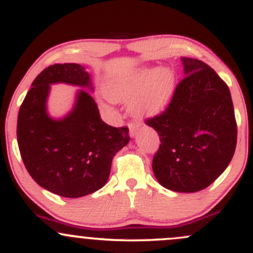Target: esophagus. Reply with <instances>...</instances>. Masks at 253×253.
<instances>
[{
  "mask_svg": "<svg viewBox=\"0 0 253 253\" xmlns=\"http://www.w3.org/2000/svg\"><path fill=\"white\" fill-rule=\"evenodd\" d=\"M140 127V124H136V123H130L128 125V129H129V135L130 136H134L136 134V130L139 129Z\"/></svg>",
  "mask_w": 253,
  "mask_h": 253,
  "instance_id": "esophagus-1",
  "label": "esophagus"
}]
</instances>
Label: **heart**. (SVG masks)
I'll use <instances>...</instances> for the list:
<instances>
[{"label": "heart", "instance_id": "obj_1", "mask_svg": "<svg viewBox=\"0 0 253 253\" xmlns=\"http://www.w3.org/2000/svg\"><path fill=\"white\" fill-rule=\"evenodd\" d=\"M176 86L175 72L170 68H144L104 86L112 101H132V112L138 117H156L168 108Z\"/></svg>", "mask_w": 253, "mask_h": 253}]
</instances>
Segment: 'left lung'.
<instances>
[{
  "label": "left lung",
  "mask_w": 253,
  "mask_h": 253,
  "mask_svg": "<svg viewBox=\"0 0 253 253\" xmlns=\"http://www.w3.org/2000/svg\"><path fill=\"white\" fill-rule=\"evenodd\" d=\"M185 77L161 115L147 119L161 145L153 157L156 178L167 189L195 193L228 167L237 145L231 92L210 65L182 58Z\"/></svg>",
  "instance_id": "8db88e82"
}]
</instances>
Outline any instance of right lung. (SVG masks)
Wrapping results in <instances>:
<instances>
[{"mask_svg":"<svg viewBox=\"0 0 253 253\" xmlns=\"http://www.w3.org/2000/svg\"><path fill=\"white\" fill-rule=\"evenodd\" d=\"M83 87L69 115L53 119L47 113L50 84ZM85 68L76 63L54 64L32 83L17 115V144L32 178L59 196H85L108 181L113 157L129 141L127 127L103 123Z\"/></svg>","mask_w":253,"mask_h":253,"instance_id":"add662e5","label":"right lung"}]
</instances>
